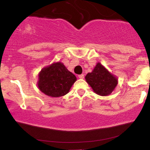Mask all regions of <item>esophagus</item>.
Listing matches in <instances>:
<instances>
[{
  "instance_id": "34e87169",
  "label": "esophagus",
  "mask_w": 150,
  "mask_h": 150,
  "mask_svg": "<svg viewBox=\"0 0 150 150\" xmlns=\"http://www.w3.org/2000/svg\"><path fill=\"white\" fill-rule=\"evenodd\" d=\"M78 78H80V79H83V78H84V75H83V74L79 75H78Z\"/></svg>"
}]
</instances>
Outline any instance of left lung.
<instances>
[{
    "instance_id": "obj_1",
    "label": "left lung",
    "mask_w": 150,
    "mask_h": 150,
    "mask_svg": "<svg viewBox=\"0 0 150 150\" xmlns=\"http://www.w3.org/2000/svg\"><path fill=\"white\" fill-rule=\"evenodd\" d=\"M87 83L94 92L100 96H107L111 93L117 85V79L111 75L100 63L86 76Z\"/></svg>"
}]
</instances>
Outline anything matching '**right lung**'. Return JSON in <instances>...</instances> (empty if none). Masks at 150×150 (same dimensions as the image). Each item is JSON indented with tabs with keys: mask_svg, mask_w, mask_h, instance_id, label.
Returning <instances> with one entry per match:
<instances>
[{
	"mask_svg": "<svg viewBox=\"0 0 150 150\" xmlns=\"http://www.w3.org/2000/svg\"><path fill=\"white\" fill-rule=\"evenodd\" d=\"M75 81V75L62 63L57 62L42 70L38 86L45 94L56 98L66 95Z\"/></svg>",
	"mask_w": 150,
	"mask_h": 150,
	"instance_id": "obj_1",
	"label": "right lung"
}]
</instances>
